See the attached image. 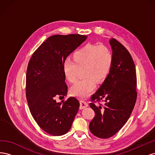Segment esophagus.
Wrapping results in <instances>:
<instances>
[{
    "label": "esophagus",
    "mask_w": 155,
    "mask_h": 155,
    "mask_svg": "<svg viewBox=\"0 0 155 155\" xmlns=\"http://www.w3.org/2000/svg\"><path fill=\"white\" fill-rule=\"evenodd\" d=\"M88 103L85 101H83V100H81L80 101V109H85V108L87 107H88Z\"/></svg>",
    "instance_id": "obj_1"
}]
</instances>
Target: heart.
I'll use <instances>...</instances> for the list:
<instances>
[{"label":"heart","instance_id":"b5f03b06","mask_svg":"<svg viewBox=\"0 0 155 155\" xmlns=\"http://www.w3.org/2000/svg\"><path fill=\"white\" fill-rule=\"evenodd\" d=\"M72 60L63 63L64 74L70 83L76 81L79 70L83 67L85 76L72 87L73 94L85 97L95 88L96 82L104 80L109 74L112 63V54L105 45L88 43L72 55Z\"/></svg>","mask_w":155,"mask_h":155}]
</instances>
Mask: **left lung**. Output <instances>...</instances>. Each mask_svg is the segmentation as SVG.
Masks as SVG:
<instances>
[{
  "instance_id": "obj_1",
  "label": "left lung",
  "mask_w": 155,
  "mask_h": 155,
  "mask_svg": "<svg viewBox=\"0 0 155 155\" xmlns=\"http://www.w3.org/2000/svg\"><path fill=\"white\" fill-rule=\"evenodd\" d=\"M112 63L108 76L92 96L90 106L95 116L89 124L91 132L100 138H108L123 127L132 113L137 101V74L133 59L125 46L110 39ZM105 100L104 105L93 101Z\"/></svg>"
}]
</instances>
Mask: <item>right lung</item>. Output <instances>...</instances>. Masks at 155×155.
I'll return each mask as SVG.
<instances>
[{
	"label": "right lung",
	"instance_id": "1",
	"mask_svg": "<svg viewBox=\"0 0 155 155\" xmlns=\"http://www.w3.org/2000/svg\"><path fill=\"white\" fill-rule=\"evenodd\" d=\"M87 38V35L79 34L50 36L35 50L28 65V104L37 124L51 135L66 134L78 112L79 102L76 97L60 102L55 98L68 92L64 62Z\"/></svg>",
	"mask_w": 155,
	"mask_h": 155
}]
</instances>
